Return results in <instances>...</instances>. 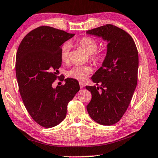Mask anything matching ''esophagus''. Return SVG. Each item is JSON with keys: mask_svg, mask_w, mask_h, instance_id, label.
Returning a JSON list of instances; mask_svg holds the SVG:
<instances>
[{"mask_svg": "<svg viewBox=\"0 0 158 158\" xmlns=\"http://www.w3.org/2000/svg\"><path fill=\"white\" fill-rule=\"evenodd\" d=\"M79 85H80V87H81V88H82V87L85 86L84 83H82V82H79Z\"/></svg>", "mask_w": 158, "mask_h": 158, "instance_id": "34e87169", "label": "esophagus"}]
</instances>
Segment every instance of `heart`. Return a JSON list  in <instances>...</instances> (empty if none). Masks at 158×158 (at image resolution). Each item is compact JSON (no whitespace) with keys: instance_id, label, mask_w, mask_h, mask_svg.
<instances>
[{"instance_id":"b5f03b06","label":"heart","mask_w":158,"mask_h":158,"mask_svg":"<svg viewBox=\"0 0 158 158\" xmlns=\"http://www.w3.org/2000/svg\"><path fill=\"white\" fill-rule=\"evenodd\" d=\"M77 44L89 55V59L94 64H99L104 59V55L100 52H97L98 48V43L93 38L84 37L77 41ZM60 59L63 62L68 63L70 60V47L68 44L62 46L60 52ZM92 72L89 65H74L66 72L67 76L70 78L77 80L78 81H83Z\"/></svg>"}]
</instances>
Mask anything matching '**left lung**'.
I'll return each mask as SVG.
<instances>
[{"mask_svg": "<svg viewBox=\"0 0 158 158\" xmlns=\"http://www.w3.org/2000/svg\"><path fill=\"white\" fill-rule=\"evenodd\" d=\"M87 33L108 42L102 65L92 77L94 83L100 85L86 86L92 94L87 110L97 123L111 126L124 114L136 87L138 50L130 35L113 25L99 27Z\"/></svg>", "mask_w": 158, "mask_h": 158, "instance_id": "left-lung-1", "label": "left lung"}]
</instances>
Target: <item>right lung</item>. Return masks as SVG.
Here are the masks:
<instances>
[{
  "mask_svg": "<svg viewBox=\"0 0 158 158\" xmlns=\"http://www.w3.org/2000/svg\"><path fill=\"white\" fill-rule=\"evenodd\" d=\"M74 35L41 26L23 38L17 52L15 71L22 99L31 117L43 127L52 128L61 122L66 116L68 104L80 90L78 82L73 78L52 87L59 77L60 48Z\"/></svg>",
  "mask_w": 158,
  "mask_h": 158,
  "instance_id": "obj_1",
  "label": "right lung"
}]
</instances>
